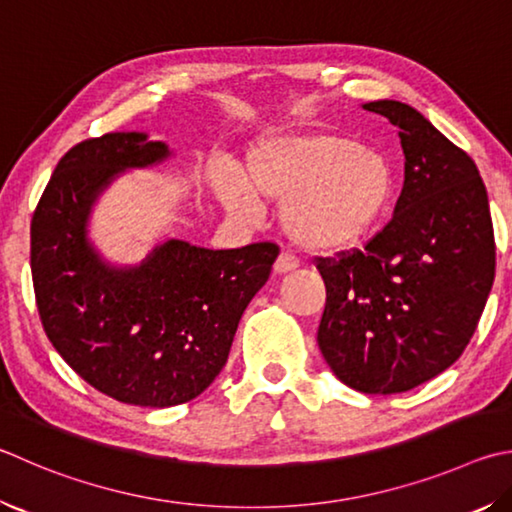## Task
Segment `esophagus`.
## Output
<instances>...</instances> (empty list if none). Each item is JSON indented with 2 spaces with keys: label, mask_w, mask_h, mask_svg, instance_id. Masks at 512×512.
I'll return each instance as SVG.
<instances>
[{
  "label": "esophagus",
  "mask_w": 512,
  "mask_h": 512,
  "mask_svg": "<svg viewBox=\"0 0 512 512\" xmlns=\"http://www.w3.org/2000/svg\"><path fill=\"white\" fill-rule=\"evenodd\" d=\"M295 268H297V259H295L293 255L282 253L280 257L275 259V264H273V273H275V275H286V273L295 271Z\"/></svg>",
  "instance_id": "obj_1"
}]
</instances>
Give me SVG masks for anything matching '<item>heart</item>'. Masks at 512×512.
I'll return each instance as SVG.
<instances>
[{"label":"heart","mask_w":512,"mask_h":512,"mask_svg":"<svg viewBox=\"0 0 512 512\" xmlns=\"http://www.w3.org/2000/svg\"><path fill=\"white\" fill-rule=\"evenodd\" d=\"M215 194L230 217L253 224L259 201H277L286 237L311 253L360 246L398 197L385 150L333 132H273L248 145L239 176L219 172Z\"/></svg>","instance_id":"1"}]
</instances>
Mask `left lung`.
Listing matches in <instances>:
<instances>
[{
    "label": "left lung",
    "instance_id": "obj_1",
    "mask_svg": "<svg viewBox=\"0 0 512 512\" xmlns=\"http://www.w3.org/2000/svg\"><path fill=\"white\" fill-rule=\"evenodd\" d=\"M398 129L405 181L365 250L320 259L324 360L362 394H398L468 347L495 282L488 192L475 161L405 102L362 105Z\"/></svg>",
    "mask_w": 512,
    "mask_h": 512
}]
</instances>
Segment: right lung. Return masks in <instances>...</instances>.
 <instances>
[{
	"instance_id": "1",
	"label": "right lung",
	"mask_w": 512,
	"mask_h": 512,
	"mask_svg": "<svg viewBox=\"0 0 512 512\" xmlns=\"http://www.w3.org/2000/svg\"><path fill=\"white\" fill-rule=\"evenodd\" d=\"M170 156L145 132L82 141L60 159L31 221L35 300L51 345L98 392L141 407L188 403L219 376L280 255L266 241L210 250L170 237L141 264L107 262L89 239L100 194Z\"/></svg>"
}]
</instances>
